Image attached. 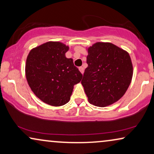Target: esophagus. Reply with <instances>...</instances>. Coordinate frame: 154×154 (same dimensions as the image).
Returning <instances> with one entry per match:
<instances>
[{
  "label": "esophagus",
  "instance_id": "34e87169",
  "mask_svg": "<svg viewBox=\"0 0 154 154\" xmlns=\"http://www.w3.org/2000/svg\"><path fill=\"white\" fill-rule=\"evenodd\" d=\"M79 71H80V72H81L82 74H83V72H84V68L83 66H81V67H79Z\"/></svg>",
  "mask_w": 154,
  "mask_h": 154
}]
</instances>
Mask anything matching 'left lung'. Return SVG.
Listing matches in <instances>:
<instances>
[{
    "mask_svg": "<svg viewBox=\"0 0 154 154\" xmlns=\"http://www.w3.org/2000/svg\"><path fill=\"white\" fill-rule=\"evenodd\" d=\"M87 64L81 81L91 104L105 107L119 101L127 91L133 66L127 51L114 44L97 42L88 48Z\"/></svg>",
    "mask_w": 154,
    "mask_h": 154,
    "instance_id": "obj_1",
    "label": "left lung"
}]
</instances>
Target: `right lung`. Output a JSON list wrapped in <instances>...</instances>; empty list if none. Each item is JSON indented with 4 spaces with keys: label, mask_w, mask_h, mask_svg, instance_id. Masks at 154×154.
I'll return each mask as SVG.
<instances>
[{
    "label": "right lung",
    "mask_w": 154,
    "mask_h": 154,
    "mask_svg": "<svg viewBox=\"0 0 154 154\" xmlns=\"http://www.w3.org/2000/svg\"><path fill=\"white\" fill-rule=\"evenodd\" d=\"M69 47L58 41H48L31 50L25 65V75L31 90L39 100L53 106L70 100L73 86L83 75L66 57Z\"/></svg>",
    "instance_id": "add662e5"
}]
</instances>
